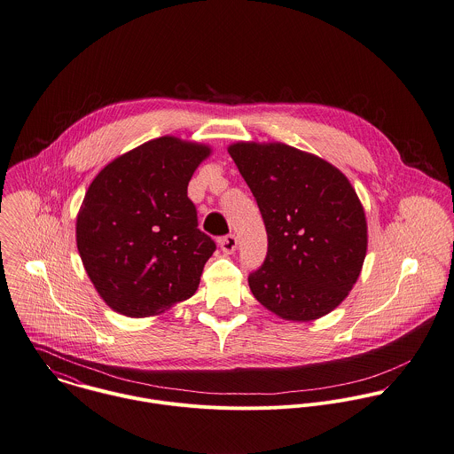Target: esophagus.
<instances>
[{
	"mask_svg": "<svg viewBox=\"0 0 454 454\" xmlns=\"http://www.w3.org/2000/svg\"><path fill=\"white\" fill-rule=\"evenodd\" d=\"M219 246H221V251L224 254H233L237 251V247H239V240H237L235 235H226V237H223L219 240Z\"/></svg>",
	"mask_w": 454,
	"mask_h": 454,
	"instance_id": "esophagus-1",
	"label": "esophagus"
}]
</instances>
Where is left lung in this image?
<instances>
[{
  "label": "left lung",
  "instance_id": "1",
  "mask_svg": "<svg viewBox=\"0 0 454 454\" xmlns=\"http://www.w3.org/2000/svg\"><path fill=\"white\" fill-rule=\"evenodd\" d=\"M228 153L269 237L265 263L249 275L254 298L286 321L330 314L366 256V217L353 184L326 160L280 142H235Z\"/></svg>",
  "mask_w": 454,
  "mask_h": 454
}]
</instances>
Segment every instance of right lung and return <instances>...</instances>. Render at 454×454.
Here are the masks:
<instances>
[{"label":"right lung","mask_w":454,"mask_h":454,"mask_svg":"<svg viewBox=\"0 0 454 454\" xmlns=\"http://www.w3.org/2000/svg\"><path fill=\"white\" fill-rule=\"evenodd\" d=\"M210 154L207 144L165 135L117 156L92 179L75 239L112 310L160 316L198 289L215 244L198 230L187 184Z\"/></svg>","instance_id":"right-lung-1"}]
</instances>
